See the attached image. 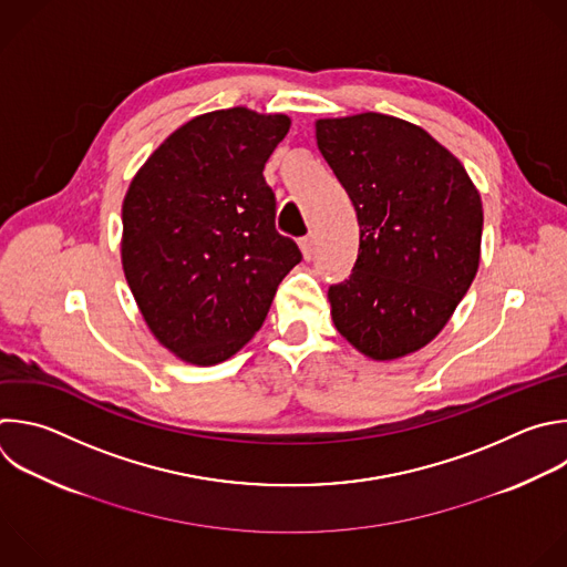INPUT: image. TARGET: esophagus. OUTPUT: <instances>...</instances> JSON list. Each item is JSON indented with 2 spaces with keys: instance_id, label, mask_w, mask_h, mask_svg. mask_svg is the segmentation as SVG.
Returning <instances> with one entry per match:
<instances>
[{
  "instance_id": "34e87169",
  "label": "esophagus",
  "mask_w": 567,
  "mask_h": 567,
  "mask_svg": "<svg viewBox=\"0 0 567 567\" xmlns=\"http://www.w3.org/2000/svg\"><path fill=\"white\" fill-rule=\"evenodd\" d=\"M298 245H300L302 258H305V260H309V258L313 256V236H307V238H302Z\"/></svg>"
}]
</instances>
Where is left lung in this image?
<instances>
[{
  "label": "left lung",
  "instance_id": "left-lung-1",
  "mask_svg": "<svg viewBox=\"0 0 567 567\" xmlns=\"http://www.w3.org/2000/svg\"><path fill=\"white\" fill-rule=\"evenodd\" d=\"M313 126L360 227L353 271L327 293L331 320L371 360L410 355L443 331L478 271V188L408 120L364 111Z\"/></svg>",
  "mask_w": 567,
  "mask_h": 567
}]
</instances>
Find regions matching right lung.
I'll list each match as a JSON object with an SVG mask.
<instances>
[{"instance_id": "add662e5", "label": "right lung", "mask_w": 567, "mask_h": 567, "mask_svg": "<svg viewBox=\"0 0 567 567\" xmlns=\"http://www.w3.org/2000/svg\"><path fill=\"white\" fill-rule=\"evenodd\" d=\"M289 126L285 113L247 106L196 115L126 188L124 278L153 338L182 362L212 367L238 353L302 258L276 231L262 175Z\"/></svg>"}]
</instances>
